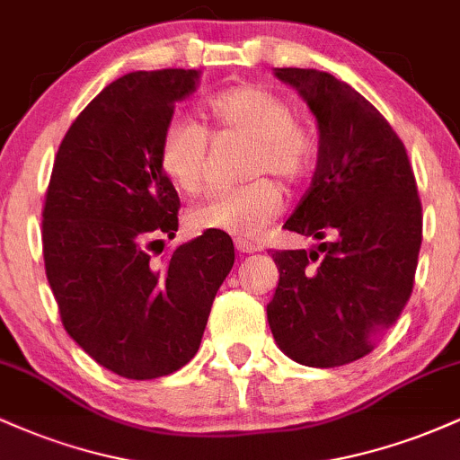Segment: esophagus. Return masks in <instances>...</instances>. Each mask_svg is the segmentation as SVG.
Returning a JSON list of instances; mask_svg holds the SVG:
<instances>
[{"mask_svg": "<svg viewBox=\"0 0 460 460\" xmlns=\"http://www.w3.org/2000/svg\"><path fill=\"white\" fill-rule=\"evenodd\" d=\"M235 248H237V251H240V252H246V255H251V252L260 251V248L252 244V242L242 240V237H237V240H235Z\"/></svg>", "mask_w": 460, "mask_h": 460, "instance_id": "esophagus-1", "label": "esophagus"}]
</instances>
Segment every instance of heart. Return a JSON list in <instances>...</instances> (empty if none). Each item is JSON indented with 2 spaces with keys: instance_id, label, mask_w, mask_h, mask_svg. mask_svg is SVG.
<instances>
[{
  "instance_id": "1",
  "label": "heart",
  "mask_w": 460,
  "mask_h": 460,
  "mask_svg": "<svg viewBox=\"0 0 460 460\" xmlns=\"http://www.w3.org/2000/svg\"><path fill=\"white\" fill-rule=\"evenodd\" d=\"M208 116L216 138L251 142L244 157V177L260 176L240 188L220 190L190 209L194 231H223L252 237L281 212L283 194L270 179L292 186L307 172L311 136L296 120L285 99L255 84L226 88L208 102ZM209 138L194 120L175 116L164 125L157 160L168 181L183 194H199L208 181Z\"/></svg>"
}]
</instances>
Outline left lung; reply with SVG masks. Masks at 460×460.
Segmentation results:
<instances>
[{
	"mask_svg": "<svg viewBox=\"0 0 460 460\" xmlns=\"http://www.w3.org/2000/svg\"><path fill=\"white\" fill-rule=\"evenodd\" d=\"M274 75L296 88L320 131L311 186L283 226L322 244L272 251L279 285L268 324L300 366H346L374 350L413 292L421 246L415 175L402 140L355 88L315 68Z\"/></svg>",
	"mask_w": 460,
	"mask_h": 460,
	"instance_id": "obj_1",
	"label": "left lung"
}]
</instances>
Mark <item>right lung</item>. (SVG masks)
I'll return each mask as SVG.
<instances>
[{
    "label": "right lung",
    "mask_w": 460,
    "mask_h": 460,
    "mask_svg": "<svg viewBox=\"0 0 460 460\" xmlns=\"http://www.w3.org/2000/svg\"><path fill=\"white\" fill-rule=\"evenodd\" d=\"M199 71L119 77L73 120L43 208V257L62 324L99 366L131 381L168 376L197 355L234 242L205 231L153 261L179 226L157 146Z\"/></svg>",
    "instance_id": "obj_1"
}]
</instances>
